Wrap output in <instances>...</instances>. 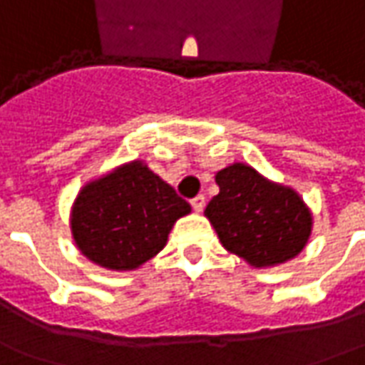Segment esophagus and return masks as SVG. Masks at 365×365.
<instances>
[{
	"mask_svg": "<svg viewBox=\"0 0 365 365\" xmlns=\"http://www.w3.org/2000/svg\"><path fill=\"white\" fill-rule=\"evenodd\" d=\"M191 207H193V211H195V213H201V211H203V207H205V197H203V195L193 197V200H191Z\"/></svg>",
	"mask_w": 365,
	"mask_h": 365,
	"instance_id": "34e87169",
	"label": "esophagus"
}]
</instances>
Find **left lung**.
<instances>
[{"mask_svg":"<svg viewBox=\"0 0 365 365\" xmlns=\"http://www.w3.org/2000/svg\"><path fill=\"white\" fill-rule=\"evenodd\" d=\"M215 182L219 193L203 215L229 253L255 269L277 267L302 253L312 235V211L294 187L243 162L219 170Z\"/></svg>","mask_w":365,"mask_h":365,"instance_id":"8db88e82","label":"left lung"}]
</instances>
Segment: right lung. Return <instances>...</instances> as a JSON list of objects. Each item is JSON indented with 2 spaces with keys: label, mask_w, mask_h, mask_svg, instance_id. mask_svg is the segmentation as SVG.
<instances>
[{
  "label": "right lung",
  "mask_w": 365,
  "mask_h": 365,
  "mask_svg": "<svg viewBox=\"0 0 365 365\" xmlns=\"http://www.w3.org/2000/svg\"><path fill=\"white\" fill-rule=\"evenodd\" d=\"M191 205L154 174L144 160H132L88 180L78 190L68 227L81 255L106 271H136L168 243L175 221Z\"/></svg>",
  "instance_id": "1"
}]
</instances>
